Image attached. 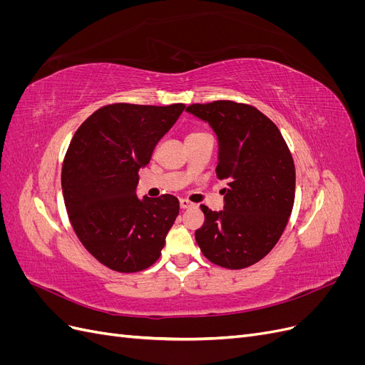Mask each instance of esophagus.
Returning <instances> with one entry per match:
<instances>
[{
  "mask_svg": "<svg viewBox=\"0 0 365 365\" xmlns=\"http://www.w3.org/2000/svg\"><path fill=\"white\" fill-rule=\"evenodd\" d=\"M180 205H181L182 210H187V208H192L195 204H192L190 201H187V200H181V201H180Z\"/></svg>",
  "mask_w": 365,
  "mask_h": 365,
  "instance_id": "esophagus-1",
  "label": "esophagus"
}]
</instances>
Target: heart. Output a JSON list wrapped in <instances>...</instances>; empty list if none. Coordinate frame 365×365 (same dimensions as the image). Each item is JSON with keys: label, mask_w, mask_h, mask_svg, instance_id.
Instances as JSON below:
<instances>
[{"label": "heart", "mask_w": 365, "mask_h": 365, "mask_svg": "<svg viewBox=\"0 0 365 365\" xmlns=\"http://www.w3.org/2000/svg\"><path fill=\"white\" fill-rule=\"evenodd\" d=\"M201 134H204V132H193V134H190L187 138H193V137H197V135H201Z\"/></svg>", "instance_id": "heart-1"}]
</instances>
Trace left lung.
<instances>
[{
	"instance_id": "8db88e82",
	"label": "left lung",
	"mask_w": 365,
	"mask_h": 365,
	"mask_svg": "<svg viewBox=\"0 0 365 365\" xmlns=\"http://www.w3.org/2000/svg\"><path fill=\"white\" fill-rule=\"evenodd\" d=\"M217 138L224 210L201 205L204 225L195 239L204 256L228 269L262 260L288 224L295 196V168L279 128L259 109L231 101L187 106Z\"/></svg>"
}]
</instances>
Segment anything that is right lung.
I'll return each mask as SVG.
<instances>
[{
  "label": "right lung",
  "instance_id": "obj_1",
  "mask_svg": "<svg viewBox=\"0 0 365 365\" xmlns=\"http://www.w3.org/2000/svg\"><path fill=\"white\" fill-rule=\"evenodd\" d=\"M185 105H108L88 117L62 165V193L82 245L118 272L149 268L180 213L172 195L137 196L138 170Z\"/></svg>",
  "mask_w": 365,
  "mask_h": 365
}]
</instances>
